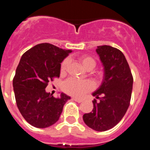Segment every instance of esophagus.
Wrapping results in <instances>:
<instances>
[{"mask_svg": "<svg viewBox=\"0 0 150 150\" xmlns=\"http://www.w3.org/2000/svg\"><path fill=\"white\" fill-rule=\"evenodd\" d=\"M73 100H75V101L78 102V103H81L83 101V99H80V98H73Z\"/></svg>", "mask_w": 150, "mask_h": 150, "instance_id": "obj_1", "label": "esophagus"}]
</instances>
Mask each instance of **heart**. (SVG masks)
<instances>
[{
	"mask_svg": "<svg viewBox=\"0 0 150 150\" xmlns=\"http://www.w3.org/2000/svg\"><path fill=\"white\" fill-rule=\"evenodd\" d=\"M79 62L82 64L86 70L91 71L96 66V61L89 55H83L79 58ZM69 60L65 59L62 62L60 67L61 74H65L68 67ZM96 77H100V74H97ZM94 88V84L90 80H79V79L70 78L64 81L62 84V89L65 93L73 96L81 97L88 91Z\"/></svg>",
	"mask_w": 150,
	"mask_h": 150,
	"instance_id": "obj_1",
	"label": "heart"
}]
</instances>
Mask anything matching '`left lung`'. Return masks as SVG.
Here are the masks:
<instances>
[{
    "instance_id": "8db88e82",
    "label": "left lung",
    "mask_w": 150,
    "mask_h": 150,
    "mask_svg": "<svg viewBox=\"0 0 150 150\" xmlns=\"http://www.w3.org/2000/svg\"><path fill=\"white\" fill-rule=\"evenodd\" d=\"M97 53L104 67L101 86L92 95L99 99L92 101V111L83 115V121L89 128L105 132L121 121L130 104L133 76L123 53L110 46H100Z\"/></svg>"
}]
</instances>
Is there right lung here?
Returning a JSON list of instances; mask_svg holds the SVG:
<instances>
[{"label": "right lung", "instance_id": "obj_1", "mask_svg": "<svg viewBox=\"0 0 150 150\" xmlns=\"http://www.w3.org/2000/svg\"><path fill=\"white\" fill-rule=\"evenodd\" d=\"M71 52L44 43L30 48L21 58L13 80V90L21 114L34 127L44 128L55 124L71 99L64 93L55 98L45 88L49 82L59 77L61 63Z\"/></svg>", "mask_w": 150, "mask_h": 150}]
</instances>
